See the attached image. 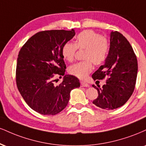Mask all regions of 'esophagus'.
Masks as SVG:
<instances>
[{
	"mask_svg": "<svg viewBox=\"0 0 146 146\" xmlns=\"http://www.w3.org/2000/svg\"><path fill=\"white\" fill-rule=\"evenodd\" d=\"M81 86H82V87H89L90 86H89L88 84L86 83V82H81Z\"/></svg>",
	"mask_w": 146,
	"mask_h": 146,
	"instance_id": "1",
	"label": "esophagus"
}]
</instances>
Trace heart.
Returning a JSON list of instances; mask_svg holds the SVG:
<instances>
[{
	"label": "heart",
	"instance_id": "heart-1",
	"mask_svg": "<svg viewBox=\"0 0 146 146\" xmlns=\"http://www.w3.org/2000/svg\"><path fill=\"white\" fill-rule=\"evenodd\" d=\"M77 49L85 50L84 58L86 60L72 64L68 67V72L77 78L84 80L92 71L91 61L95 65H100L105 62L108 56L110 45L107 38L101 36L99 33L87 30L77 36L75 43L67 42L63 45V58L68 62H71L74 58Z\"/></svg>",
	"mask_w": 146,
	"mask_h": 146
}]
</instances>
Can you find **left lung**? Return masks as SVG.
I'll return each mask as SVG.
<instances>
[{"mask_svg":"<svg viewBox=\"0 0 146 146\" xmlns=\"http://www.w3.org/2000/svg\"><path fill=\"white\" fill-rule=\"evenodd\" d=\"M137 70V60L132 46L121 33L112 31L107 59L92 75L94 80L108 78L102 88L92 85L98 91L93 104L107 110L125 104L134 91Z\"/></svg>","mask_w":146,"mask_h":146,"instance_id":"obj_1","label":"left lung"}]
</instances>
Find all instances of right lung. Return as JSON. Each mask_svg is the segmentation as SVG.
Returning <instances> with one entry per match:
<instances>
[{"label":"right lung","instance_id":"add662e5","mask_svg":"<svg viewBox=\"0 0 146 146\" xmlns=\"http://www.w3.org/2000/svg\"><path fill=\"white\" fill-rule=\"evenodd\" d=\"M75 35L73 29L38 32L19 52L17 88L30 108L38 113L47 115L60 113L67 105L71 91L80 86L76 77L64 75L66 64L62 55L63 45ZM54 74L64 76L58 86L53 85Z\"/></svg>","mask_w":146,"mask_h":146}]
</instances>
